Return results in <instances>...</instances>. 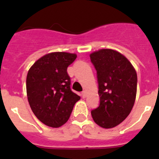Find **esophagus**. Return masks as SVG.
<instances>
[{
	"instance_id": "1",
	"label": "esophagus",
	"mask_w": 159,
	"mask_h": 159,
	"mask_svg": "<svg viewBox=\"0 0 159 159\" xmlns=\"http://www.w3.org/2000/svg\"><path fill=\"white\" fill-rule=\"evenodd\" d=\"M81 95H82V97H83V98H85V97H86V95H87V92H86V91H83L82 93H81Z\"/></svg>"
}]
</instances>
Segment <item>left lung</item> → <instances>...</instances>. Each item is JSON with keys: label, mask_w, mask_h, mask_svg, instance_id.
<instances>
[{"label": "left lung", "mask_w": 159, "mask_h": 159, "mask_svg": "<svg viewBox=\"0 0 159 159\" xmlns=\"http://www.w3.org/2000/svg\"><path fill=\"white\" fill-rule=\"evenodd\" d=\"M97 71L100 102L92 111L96 124L112 128L124 120L132 110L137 92V73L130 62L119 52L100 49L90 55Z\"/></svg>", "instance_id": "obj_1"}]
</instances>
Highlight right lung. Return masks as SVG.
<instances>
[{
    "mask_svg": "<svg viewBox=\"0 0 159 159\" xmlns=\"http://www.w3.org/2000/svg\"><path fill=\"white\" fill-rule=\"evenodd\" d=\"M76 54L52 52L40 58L30 67L26 79L28 100L40 122L60 127L68 120L74 105L80 97L70 88L67 67Z\"/></svg>",
    "mask_w": 159,
    "mask_h": 159,
    "instance_id": "right-lung-1",
    "label": "right lung"
}]
</instances>
